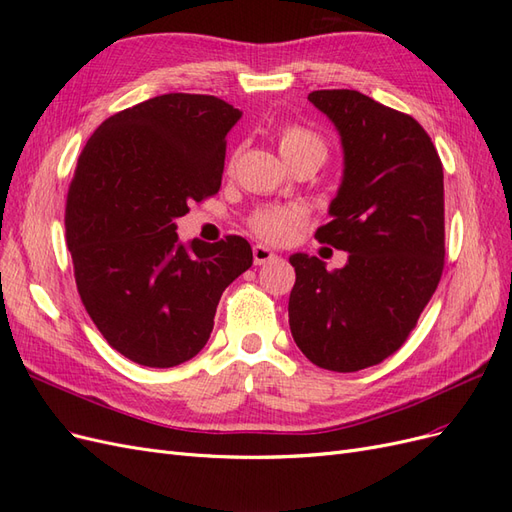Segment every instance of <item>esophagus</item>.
<instances>
[{
  "instance_id": "1",
  "label": "esophagus",
  "mask_w": 512,
  "mask_h": 512,
  "mask_svg": "<svg viewBox=\"0 0 512 512\" xmlns=\"http://www.w3.org/2000/svg\"><path fill=\"white\" fill-rule=\"evenodd\" d=\"M252 254H254V265H265V262H271L273 258H277L265 245H254Z\"/></svg>"
}]
</instances>
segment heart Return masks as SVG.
I'll use <instances>...</instances> for the list:
<instances>
[{"label": "heart", "instance_id": "1", "mask_svg": "<svg viewBox=\"0 0 512 512\" xmlns=\"http://www.w3.org/2000/svg\"><path fill=\"white\" fill-rule=\"evenodd\" d=\"M277 147L286 162L297 158L312 156L324 162L327 158V143L312 128L301 126V123H284L275 132ZM305 224V211L297 205H273L256 211L250 218V228L258 239L271 245H284L297 237V232Z\"/></svg>", "mask_w": 512, "mask_h": 512}]
</instances>
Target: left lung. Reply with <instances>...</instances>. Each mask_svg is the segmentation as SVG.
<instances>
[{
    "label": "left lung",
    "instance_id": "left-lung-1",
    "mask_svg": "<svg viewBox=\"0 0 512 512\" xmlns=\"http://www.w3.org/2000/svg\"><path fill=\"white\" fill-rule=\"evenodd\" d=\"M342 136L344 181L316 239L348 252L344 269L294 254V342L314 365L359 371L395 354L444 269V173L414 117L354 89L307 96Z\"/></svg>",
    "mask_w": 512,
    "mask_h": 512
}]
</instances>
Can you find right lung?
I'll return each mask as SVG.
<instances>
[{
    "label": "right lung",
    "instance_id": "1",
    "mask_svg": "<svg viewBox=\"0 0 512 512\" xmlns=\"http://www.w3.org/2000/svg\"><path fill=\"white\" fill-rule=\"evenodd\" d=\"M239 108L164 94L100 123L66 198V243L89 318L126 359L175 367L205 348L222 292L252 267L239 235L177 239L175 220L218 194Z\"/></svg>",
    "mask_w": 512,
    "mask_h": 512
}]
</instances>
